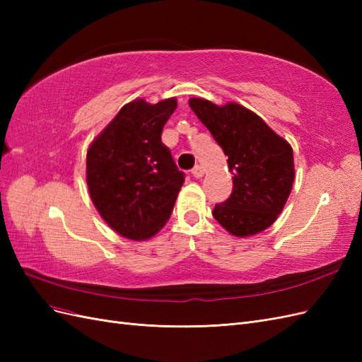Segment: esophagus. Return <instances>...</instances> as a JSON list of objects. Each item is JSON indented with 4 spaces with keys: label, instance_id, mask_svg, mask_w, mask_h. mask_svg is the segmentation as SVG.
<instances>
[{
    "label": "esophagus",
    "instance_id": "esophagus-1",
    "mask_svg": "<svg viewBox=\"0 0 362 362\" xmlns=\"http://www.w3.org/2000/svg\"><path fill=\"white\" fill-rule=\"evenodd\" d=\"M192 175L194 178H201L204 175V169L199 166V164H196V166L192 169Z\"/></svg>",
    "mask_w": 362,
    "mask_h": 362
}]
</instances>
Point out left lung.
Wrapping results in <instances>:
<instances>
[{
	"instance_id": "1",
	"label": "left lung",
	"mask_w": 362,
	"mask_h": 362,
	"mask_svg": "<svg viewBox=\"0 0 362 362\" xmlns=\"http://www.w3.org/2000/svg\"><path fill=\"white\" fill-rule=\"evenodd\" d=\"M189 104L223 149L233 173V193L216 204L214 218L235 237L264 231L276 221L293 187L288 141L238 104L218 107L202 98H192Z\"/></svg>"
}]
</instances>
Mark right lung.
I'll return each instance as SVG.
<instances>
[{"label":"right lung","instance_id":"add662e5","mask_svg":"<svg viewBox=\"0 0 362 362\" xmlns=\"http://www.w3.org/2000/svg\"><path fill=\"white\" fill-rule=\"evenodd\" d=\"M177 100L120 108L87 151V185L107 225L131 240L158 233L172 214L184 182L170 149L161 141Z\"/></svg>","mask_w":362,"mask_h":362}]
</instances>
